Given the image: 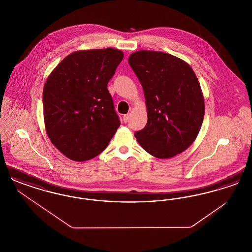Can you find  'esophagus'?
I'll return each mask as SVG.
<instances>
[{
  "label": "esophagus",
  "mask_w": 252,
  "mask_h": 252,
  "mask_svg": "<svg viewBox=\"0 0 252 252\" xmlns=\"http://www.w3.org/2000/svg\"><path fill=\"white\" fill-rule=\"evenodd\" d=\"M129 119H130V114H125L124 117H123V120L125 123H127Z\"/></svg>",
  "instance_id": "34e87169"
}]
</instances>
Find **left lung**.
Here are the masks:
<instances>
[{"label":"left lung","mask_w":252,"mask_h":252,"mask_svg":"<svg viewBox=\"0 0 252 252\" xmlns=\"http://www.w3.org/2000/svg\"><path fill=\"white\" fill-rule=\"evenodd\" d=\"M128 63L144 89L148 120L134 133L150 155L168 158L186 150L203 122L201 88L192 68L172 55L155 51L133 53Z\"/></svg>","instance_id":"1"}]
</instances>
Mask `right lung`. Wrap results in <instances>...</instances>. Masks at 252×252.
Segmentation results:
<instances>
[{"mask_svg":"<svg viewBox=\"0 0 252 252\" xmlns=\"http://www.w3.org/2000/svg\"><path fill=\"white\" fill-rule=\"evenodd\" d=\"M123 58V52L113 48L74 52L46 80L42 95L46 131L72 160H89L102 153L120 126L108 83Z\"/></svg>","mask_w":252,"mask_h":252,"instance_id":"1","label":"right lung"}]
</instances>
